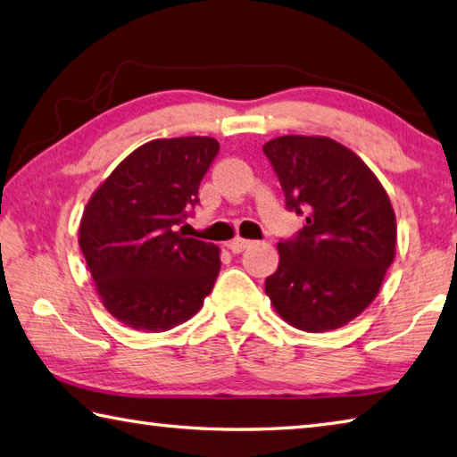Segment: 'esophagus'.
<instances>
[{
	"label": "esophagus",
	"instance_id": "34e87169",
	"mask_svg": "<svg viewBox=\"0 0 457 457\" xmlns=\"http://www.w3.org/2000/svg\"><path fill=\"white\" fill-rule=\"evenodd\" d=\"M250 245H252L250 239H244V237H236V239H231V242L228 244V247L234 253H242L245 247H250Z\"/></svg>",
	"mask_w": 457,
	"mask_h": 457
}]
</instances>
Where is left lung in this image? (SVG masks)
Listing matches in <instances>:
<instances>
[{
    "label": "left lung",
    "instance_id": "left-lung-1",
    "mask_svg": "<svg viewBox=\"0 0 457 457\" xmlns=\"http://www.w3.org/2000/svg\"><path fill=\"white\" fill-rule=\"evenodd\" d=\"M286 207L305 215L279 239L265 294L294 328L329 331L368 308L395 255V213L384 186L352 149L329 137L284 136L263 145Z\"/></svg>",
    "mask_w": 457,
    "mask_h": 457
}]
</instances>
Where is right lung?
Wrapping results in <instances>:
<instances>
[{
	"label": "right lung",
	"instance_id": "1",
	"mask_svg": "<svg viewBox=\"0 0 457 457\" xmlns=\"http://www.w3.org/2000/svg\"><path fill=\"white\" fill-rule=\"evenodd\" d=\"M213 137L154 139L96 189L79 247L105 310L128 328L168 331L200 312L220 273L218 245L178 226L200 204Z\"/></svg>",
	"mask_w": 457,
	"mask_h": 457
}]
</instances>
